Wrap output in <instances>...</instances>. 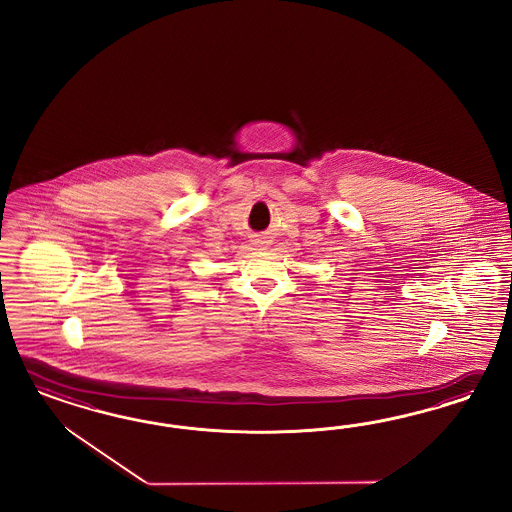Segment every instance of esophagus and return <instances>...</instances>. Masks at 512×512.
I'll return each mask as SVG.
<instances>
[{"instance_id":"34e87169","label":"esophagus","mask_w":512,"mask_h":512,"mask_svg":"<svg viewBox=\"0 0 512 512\" xmlns=\"http://www.w3.org/2000/svg\"><path fill=\"white\" fill-rule=\"evenodd\" d=\"M268 242H270V240H266V238H261V240H257L255 244H257L259 248H266V246H268Z\"/></svg>"}]
</instances>
